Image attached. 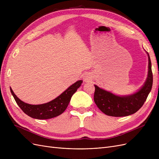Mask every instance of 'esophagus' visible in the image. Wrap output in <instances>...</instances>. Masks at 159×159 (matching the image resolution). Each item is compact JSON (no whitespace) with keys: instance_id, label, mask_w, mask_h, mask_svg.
<instances>
[{"instance_id":"esophagus-1","label":"esophagus","mask_w":159,"mask_h":159,"mask_svg":"<svg viewBox=\"0 0 159 159\" xmlns=\"http://www.w3.org/2000/svg\"><path fill=\"white\" fill-rule=\"evenodd\" d=\"M83 80L85 82H88V81H89L90 80V77L88 74H84V75H83Z\"/></svg>"}]
</instances>
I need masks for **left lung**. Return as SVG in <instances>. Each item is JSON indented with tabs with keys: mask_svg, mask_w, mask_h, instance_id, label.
Returning <instances> with one entry per match:
<instances>
[{
	"mask_svg": "<svg viewBox=\"0 0 159 159\" xmlns=\"http://www.w3.org/2000/svg\"><path fill=\"white\" fill-rule=\"evenodd\" d=\"M147 53L148 58L147 78L142 88L136 93L119 96L94 85V102L103 113L112 117L128 116L136 113L143 106L151 91L153 81L151 61L149 54Z\"/></svg>",
	"mask_w": 159,
	"mask_h": 159,
	"instance_id": "1",
	"label": "left lung"
}]
</instances>
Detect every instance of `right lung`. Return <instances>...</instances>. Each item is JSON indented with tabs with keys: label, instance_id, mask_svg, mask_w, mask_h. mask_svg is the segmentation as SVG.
Listing matches in <instances>:
<instances>
[{
	"label": "right lung",
	"instance_id": "obj_1",
	"mask_svg": "<svg viewBox=\"0 0 159 159\" xmlns=\"http://www.w3.org/2000/svg\"><path fill=\"white\" fill-rule=\"evenodd\" d=\"M82 80H79L51 102L40 105H30L25 103L14 94L11 88V93L16 103L23 112L30 117L37 119H48L56 117L61 115L66 109L72 95L82 84Z\"/></svg>",
	"mask_w": 159,
	"mask_h": 159
}]
</instances>
